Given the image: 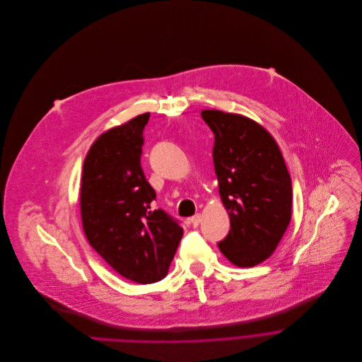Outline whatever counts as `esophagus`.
Here are the masks:
<instances>
[{"label":"esophagus","instance_id":"esophagus-1","mask_svg":"<svg viewBox=\"0 0 362 362\" xmlns=\"http://www.w3.org/2000/svg\"><path fill=\"white\" fill-rule=\"evenodd\" d=\"M189 223H191V226H192L194 228H197V227L199 226V223H201V214H195L194 216H191Z\"/></svg>","mask_w":362,"mask_h":362}]
</instances>
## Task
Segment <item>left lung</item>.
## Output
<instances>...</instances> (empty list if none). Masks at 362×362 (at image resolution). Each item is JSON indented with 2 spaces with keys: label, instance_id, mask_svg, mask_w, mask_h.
Wrapping results in <instances>:
<instances>
[{
  "label": "left lung",
  "instance_id": "obj_1",
  "mask_svg": "<svg viewBox=\"0 0 362 362\" xmlns=\"http://www.w3.org/2000/svg\"><path fill=\"white\" fill-rule=\"evenodd\" d=\"M202 119L215 135L212 160L231 230L218 243L237 267L265 261L291 221L293 185L271 134L255 121L216 110Z\"/></svg>",
  "mask_w": 362,
  "mask_h": 362
}]
</instances>
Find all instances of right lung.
<instances>
[{"mask_svg":"<svg viewBox=\"0 0 362 362\" xmlns=\"http://www.w3.org/2000/svg\"><path fill=\"white\" fill-rule=\"evenodd\" d=\"M150 112L101 134L83 167L81 220L90 245L124 278L163 279L182 238L178 221L154 209L156 191L141 168Z\"/></svg>","mask_w":362,"mask_h":362,"instance_id":"right-lung-1","label":"right lung"}]
</instances>
